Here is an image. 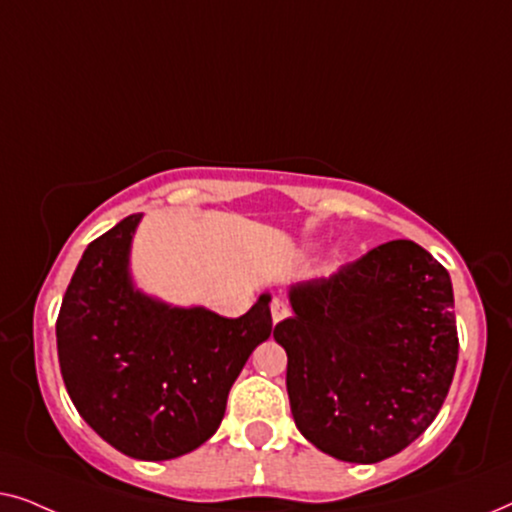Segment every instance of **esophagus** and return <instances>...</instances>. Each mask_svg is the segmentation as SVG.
I'll use <instances>...</instances> for the list:
<instances>
[{"label": "esophagus", "instance_id": "1", "mask_svg": "<svg viewBox=\"0 0 512 512\" xmlns=\"http://www.w3.org/2000/svg\"><path fill=\"white\" fill-rule=\"evenodd\" d=\"M270 312H272V321H275V324H279V321H284V319L289 317V314H291L289 305H286L284 300H279V298L272 300V305H270Z\"/></svg>", "mask_w": 512, "mask_h": 512}]
</instances>
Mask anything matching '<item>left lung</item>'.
Here are the masks:
<instances>
[{
  "label": "left lung",
  "mask_w": 512,
  "mask_h": 512,
  "mask_svg": "<svg viewBox=\"0 0 512 512\" xmlns=\"http://www.w3.org/2000/svg\"><path fill=\"white\" fill-rule=\"evenodd\" d=\"M275 326L298 431L340 461L375 464L429 429L459 356L447 270L410 240L380 244L331 277L289 286Z\"/></svg>",
  "instance_id": "1"
}]
</instances>
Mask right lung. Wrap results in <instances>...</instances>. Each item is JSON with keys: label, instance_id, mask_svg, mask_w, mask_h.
<instances>
[{"label": "right lung", "instance_id": "right-lung-1", "mask_svg": "<svg viewBox=\"0 0 512 512\" xmlns=\"http://www.w3.org/2000/svg\"><path fill=\"white\" fill-rule=\"evenodd\" d=\"M132 214L88 244L55 324L67 394L102 440L142 461L177 459L219 429L228 391L270 338V293L247 314L177 307L137 289Z\"/></svg>", "mask_w": 512, "mask_h": 512}]
</instances>
